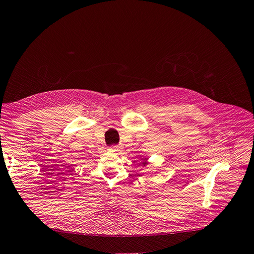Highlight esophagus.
I'll list each match as a JSON object with an SVG mask.
<instances>
[{"label":"esophagus","instance_id":"1","mask_svg":"<svg viewBox=\"0 0 254 254\" xmlns=\"http://www.w3.org/2000/svg\"><path fill=\"white\" fill-rule=\"evenodd\" d=\"M121 146L120 145H112V146H110L109 148V151L110 152H112V153H118V152H120L121 151Z\"/></svg>","mask_w":254,"mask_h":254}]
</instances>
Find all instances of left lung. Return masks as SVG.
<instances>
[{"label": "left lung", "mask_w": 254, "mask_h": 254, "mask_svg": "<svg viewBox=\"0 0 254 254\" xmlns=\"http://www.w3.org/2000/svg\"><path fill=\"white\" fill-rule=\"evenodd\" d=\"M142 159H143V161H142L141 163H142V165H143V166H146V163H148V162H146V158H145V157H143Z\"/></svg>", "instance_id": "8db88e82"}]
</instances>
